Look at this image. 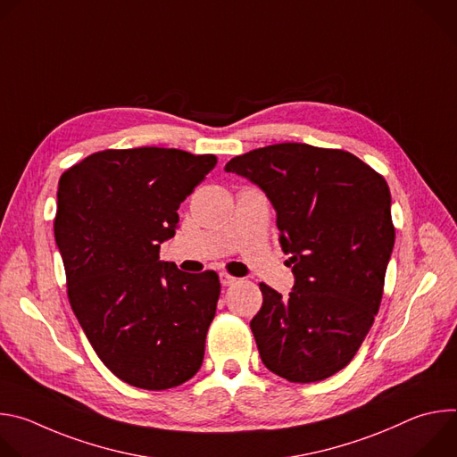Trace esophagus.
Listing matches in <instances>:
<instances>
[{"label":"esophagus","mask_w":457,"mask_h":457,"mask_svg":"<svg viewBox=\"0 0 457 457\" xmlns=\"http://www.w3.org/2000/svg\"><path fill=\"white\" fill-rule=\"evenodd\" d=\"M237 280H238V278H235V277L228 275V273H220V284H222L224 287H228V286H233V284H237Z\"/></svg>","instance_id":"1"}]
</instances>
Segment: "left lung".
Listing matches in <instances>:
<instances>
[{
    "instance_id": "left-lung-1",
    "label": "left lung",
    "mask_w": 457,
    "mask_h": 457,
    "mask_svg": "<svg viewBox=\"0 0 457 457\" xmlns=\"http://www.w3.org/2000/svg\"><path fill=\"white\" fill-rule=\"evenodd\" d=\"M224 170L266 193L291 254L293 291L260 284L264 302L249 323L262 363L295 383L333 376L379 309L395 247L385 179L349 152L302 143L256 148Z\"/></svg>"
}]
</instances>
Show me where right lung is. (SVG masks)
Here are the masks:
<instances>
[{"mask_svg": "<svg viewBox=\"0 0 457 457\" xmlns=\"http://www.w3.org/2000/svg\"><path fill=\"white\" fill-rule=\"evenodd\" d=\"M215 164L177 148L104 150L59 179L54 235L72 311L101 361L134 386L171 388L203 365L219 277L180 271L159 251Z\"/></svg>", "mask_w": 457, "mask_h": 457, "instance_id": "obj_1", "label": "right lung"}]
</instances>
